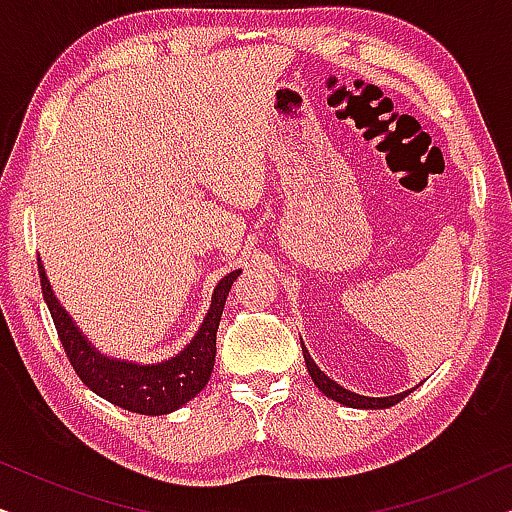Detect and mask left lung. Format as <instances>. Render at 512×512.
Here are the masks:
<instances>
[{
  "label": "left lung",
  "instance_id": "8db88e82",
  "mask_svg": "<svg viewBox=\"0 0 512 512\" xmlns=\"http://www.w3.org/2000/svg\"><path fill=\"white\" fill-rule=\"evenodd\" d=\"M303 356H305V366L310 370V377L312 382L317 384L321 394H326L328 398H333V401H338L342 405H347V408H370V410H380V408H391V405L401 403L405 396L412 394V389L403 391V394H396V396H384V398H370V396H361V394H354V391H347L342 389L338 382H333L331 377L326 373H321L317 363L312 361L310 352H307L305 345H303Z\"/></svg>",
  "mask_w": 512,
  "mask_h": 512
}]
</instances>
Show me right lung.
<instances>
[{
	"mask_svg": "<svg viewBox=\"0 0 512 512\" xmlns=\"http://www.w3.org/2000/svg\"><path fill=\"white\" fill-rule=\"evenodd\" d=\"M240 272L242 270L230 272L216 284L207 317L184 352L156 363V366H139V363L109 359L83 338L65 307L53 296L44 265L39 261L41 291H44L55 331H58V338L76 375L97 396L107 398L109 403L128 412H139V415H167L205 389L214 370L216 331H219L223 305H226L230 286L240 277Z\"/></svg>",
	"mask_w": 512,
	"mask_h": 512,
	"instance_id": "add662e5",
	"label": "right lung"
}]
</instances>
